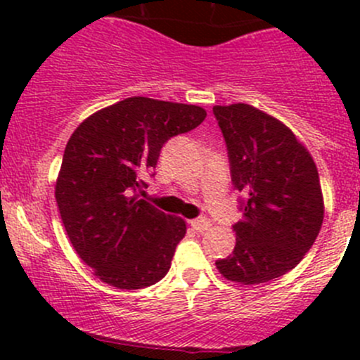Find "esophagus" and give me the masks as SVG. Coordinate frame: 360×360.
Masks as SVG:
<instances>
[{
    "instance_id": "1",
    "label": "esophagus",
    "mask_w": 360,
    "mask_h": 360,
    "mask_svg": "<svg viewBox=\"0 0 360 360\" xmlns=\"http://www.w3.org/2000/svg\"><path fill=\"white\" fill-rule=\"evenodd\" d=\"M209 226H210V221L205 219V217H197V219L191 221V228L197 231H200V233L202 231L209 230Z\"/></svg>"
}]
</instances>
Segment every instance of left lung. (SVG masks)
Here are the masks:
<instances>
[{
  "instance_id": "8db88e82",
  "label": "left lung",
  "mask_w": 360,
  "mask_h": 360,
  "mask_svg": "<svg viewBox=\"0 0 360 360\" xmlns=\"http://www.w3.org/2000/svg\"><path fill=\"white\" fill-rule=\"evenodd\" d=\"M231 183L244 197L233 224V252L217 259L224 278L263 284L292 270L310 250L324 219L317 167L292 130L250 104L214 106Z\"/></svg>"
}]
</instances>
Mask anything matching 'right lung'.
<instances>
[{
	"label": "right lung",
	"instance_id": "add662e5",
	"mask_svg": "<svg viewBox=\"0 0 360 360\" xmlns=\"http://www.w3.org/2000/svg\"><path fill=\"white\" fill-rule=\"evenodd\" d=\"M205 116L193 104L129 97L90 115L69 137L56 200L72 248L103 282L143 289L167 275L186 223L137 193L163 144Z\"/></svg>",
	"mask_w": 360,
	"mask_h": 360
}]
</instances>
